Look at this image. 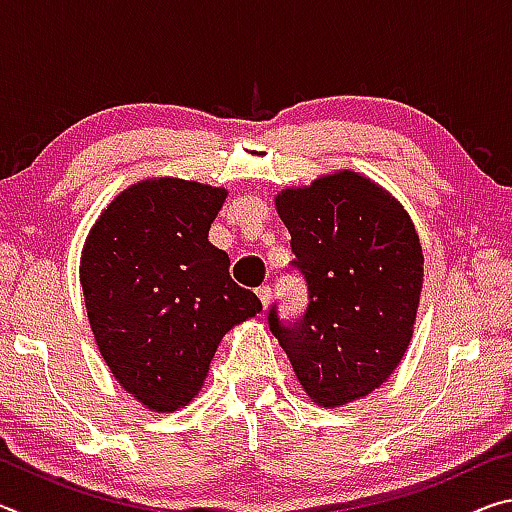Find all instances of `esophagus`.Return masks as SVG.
Returning <instances> with one entry per match:
<instances>
[{"mask_svg":"<svg viewBox=\"0 0 512 512\" xmlns=\"http://www.w3.org/2000/svg\"><path fill=\"white\" fill-rule=\"evenodd\" d=\"M257 298L262 300V307L266 309L268 302H271V287H268V284H262V287L257 289Z\"/></svg>","mask_w":512,"mask_h":512,"instance_id":"obj_1","label":"esophagus"}]
</instances>
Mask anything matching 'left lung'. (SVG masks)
Masks as SVG:
<instances>
[{"label":"left lung","mask_w":512,"mask_h":512,"mask_svg":"<svg viewBox=\"0 0 512 512\" xmlns=\"http://www.w3.org/2000/svg\"><path fill=\"white\" fill-rule=\"evenodd\" d=\"M277 214L307 307L268 327L311 400L341 406L379 388L411 341L422 289V246L404 207L354 171L284 189Z\"/></svg>","instance_id":"obj_1"}]
</instances>
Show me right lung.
I'll return each instance as SVG.
<instances>
[{
    "instance_id": "obj_1",
    "label": "right lung",
    "mask_w": 512,
    "mask_h": 512,
    "mask_svg": "<svg viewBox=\"0 0 512 512\" xmlns=\"http://www.w3.org/2000/svg\"><path fill=\"white\" fill-rule=\"evenodd\" d=\"M225 196L192 180H144L108 205L85 241L94 339L119 384L153 411L192 400L223 334L262 311L207 241Z\"/></svg>"
}]
</instances>
